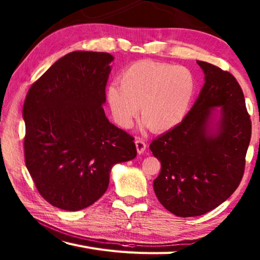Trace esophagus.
I'll return each mask as SVG.
<instances>
[{
    "mask_svg": "<svg viewBox=\"0 0 260 260\" xmlns=\"http://www.w3.org/2000/svg\"><path fill=\"white\" fill-rule=\"evenodd\" d=\"M135 145H136V150H137V152H139V154H142L143 152H144L146 150V146H147L145 141L142 139H137L135 141Z\"/></svg>",
    "mask_w": 260,
    "mask_h": 260,
    "instance_id": "esophagus-1",
    "label": "esophagus"
}]
</instances>
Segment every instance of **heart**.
Returning <instances> with one entry per match:
<instances>
[{
  "instance_id": "b5f03b06",
  "label": "heart",
  "mask_w": 260,
  "mask_h": 260,
  "mask_svg": "<svg viewBox=\"0 0 260 260\" xmlns=\"http://www.w3.org/2000/svg\"><path fill=\"white\" fill-rule=\"evenodd\" d=\"M117 84L109 85L107 102L113 117L123 128L137 113L153 131H167L181 123L197 90V80L184 66L141 60L121 71Z\"/></svg>"
}]
</instances>
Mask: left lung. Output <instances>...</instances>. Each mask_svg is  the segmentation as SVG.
Returning <instances> with one entry per match:
<instances>
[{"label":"left lung","mask_w":260,"mask_h":260,"mask_svg":"<svg viewBox=\"0 0 260 260\" xmlns=\"http://www.w3.org/2000/svg\"><path fill=\"white\" fill-rule=\"evenodd\" d=\"M197 62L206 75L200 95L184 119L150 145L161 162L154 192L165 209L183 218L211 211L236 191L251 137L238 81L217 66ZM218 108L222 117L212 134L208 124Z\"/></svg>","instance_id":"obj_1"}]
</instances>
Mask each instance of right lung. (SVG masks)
<instances>
[{"instance_id":"1","label":"right lung","mask_w":260,"mask_h":260,"mask_svg":"<svg viewBox=\"0 0 260 260\" xmlns=\"http://www.w3.org/2000/svg\"><path fill=\"white\" fill-rule=\"evenodd\" d=\"M113 59L107 52H70L26 93L25 165L53 207L91 206L106 192L113 165L136 156L134 137L109 123L103 108Z\"/></svg>"}]
</instances>
